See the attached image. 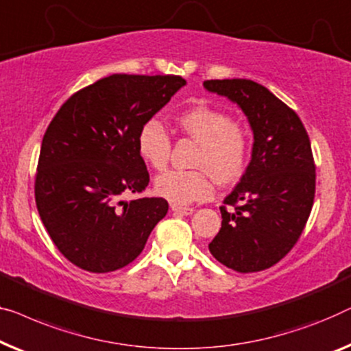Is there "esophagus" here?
Returning a JSON list of instances; mask_svg holds the SVG:
<instances>
[{
	"label": "esophagus",
	"mask_w": 351,
	"mask_h": 351,
	"mask_svg": "<svg viewBox=\"0 0 351 351\" xmlns=\"http://www.w3.org/2000/svg\"><path fill=\"white\" fill-rule=\"evenodd\" d=\"M171 209L174 213H177V215H191L193 210L191 207H180V206H171Z\"/></svg>",
	"instance_id": "obj_1"
}]
</instances>
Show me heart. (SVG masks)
Masks as SVG:
<instances>
[{
	"label": "heart",
	"instance_id": "heart-1",
	"mask_svg": "<svg viewBox=\"0 0 351 351\" xmlns=\"http://www.w3.org/2000/svg\"><path fill=\"white\" fill-rule=\"evenodd\" d=\"M177 128L199 142L193 165L199 169L161 172L155 179L156 195L174 206L207 199L213 193L212 176L218 184H232L248 163V138L230 114L210 106H195L176 115ZM138 154L147 165L161 169L171 154V139L160 120L150 119L139 128Z\"/></svg>",
	"mask_w": 351,
	"mask_h": 351
}]
</instances>
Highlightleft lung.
<instances>
[{
    "label": "left lung",
    "instance_id": "1",
    "mask_svg": "<svg viewBox=\"0 0 351 351\" xmlns=\"http://www.w3.org/2000/svg\"><path fill=\"white\" fill-rule=\"evenodd\" d=\"M245 114L253 133L252 160L220 207L221 228L209 243L217 261L237 272L274 266L294 247L311 215L315 163L307 131L293 109L248 79L206 80Z\"/></svg>",
    "mask_w": 351,
    "mask_h": 351
}]
</instances>
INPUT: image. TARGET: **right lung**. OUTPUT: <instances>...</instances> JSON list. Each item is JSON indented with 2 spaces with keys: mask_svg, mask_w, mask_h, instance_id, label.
<instances>
[{
  "mask_svg": "<svg viewBox=\"0 0 351 351\" xmlns=\"http://www.w3.org/2000/svg\"><path fill=\"white\" fill-rule=\"evenodd\" d=\"M185 85L180 75L112 74L74 93L50 121L34 196L50 239L77 267H125L166 217L163 197L121 196L142 193L150 180L139 128Z\"/></svg>",
  "mask_w": 351,
  "mask_h": 351,
  "instance_id": "1",
  "label": "right lung"
}]
</instances>
